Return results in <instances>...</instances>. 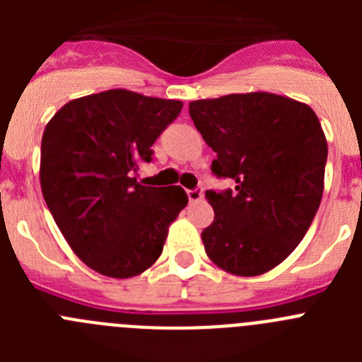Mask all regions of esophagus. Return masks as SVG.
I'll return each mask as SVG.
<instances>
[{
  "label": "esophagus",
  "mask_w": 362,
  "mask_h": 362,
  "mask_svg": "<svg viewBox=\"0 0 362 362\" xmlns=\"http://www.w3.org/2000/svg\"><path fill=\"white\" fill-rule=\"evenodd\" d=\"M188 199H190V203H197V201H201L203 199V190H201V188L188 190Z\"/></svg>",
  "instance_id": "1"
}]
</instances>
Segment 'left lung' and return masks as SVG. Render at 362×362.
<instances>
[{"label":"left lung","instance_id":"obj_1","mask_svg":"<svg viewBox=\"0 0 362 362\" xmlns=\"http://www.w3.org/2000/svg\"><path fill=\"white\" fill-rule=\"evenodd\" d=\"M190 117L217 153L212 172L235 192H206L214 221L201 233L221 270L267 274L308 232L325 190L326 136L306 103L272 92L197 99Z\"/></svg>","mask_w":362,"mask_h":362}]
</instances>
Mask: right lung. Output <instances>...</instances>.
<instances>
[{
  "label": "right lung",
  "mask_w": 362,
  "mask_h": 362,
  "mask_svg": "<svg viewBox=\"0 0 362 362\" xmlns=\"http://www.w3.org/2000/svg\"><path fill=\"white\" fill-rule=\"evenodd\" d=\"M181 108L177 99L114 88L72 99L45 127V203L74 254L101 276L127 279L148 270L187 206L181 187L136 179Z\"/></svg>",
  "instance_id": "right-lung-1"
}]
</instances>
